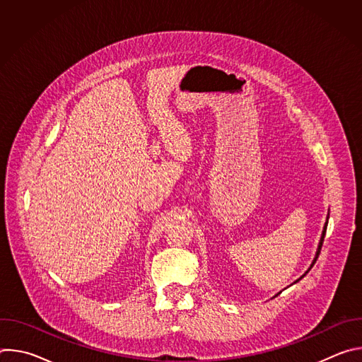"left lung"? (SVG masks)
<instances>
[{"mask_svg":"<svg viewBox=\"0 0 362 362\" xmlns=\"http://www.w3.org/2000/svg\"><path fill=\"white\" fill-rule=\"evenodd\" d=\"M329 218V216H328ZM327 225H328V219H327V223H325V226H324V230H322V236H321V240H320V245H318V250H317V255H315V259H314V262H313V265H311V268L314 267V264L317 262V259H318V256H320V253H321V247H322V243H324V238H325V232H327ZM308 272V271H306ZM300 278H303V275L300 276ZM299 278V279H300ZM298 279V281H299Z\"/></svg>","mask_w":362,"mask_h":362,"instance_id":"8db88e82","label":"left lung"}]
</instances>
